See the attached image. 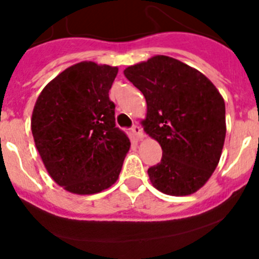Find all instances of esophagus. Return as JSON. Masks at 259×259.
<instances>
[{"label":"esophagus","instance_id":"34e87169","mask_svg":"<svg viewBox=\"0 0 259 259\" xmlns=\"http://www.w3.org/2000/svg\"><path fill=\"white\" fill-rule=\"evenodd\" d=\"M131 132H132V135L135 136V139L141 140L142 137H144V132H142V128L140 127L139 124H135L134 127L131 128Z\"/></svg>","mask_w":259,"mask_h":259}]
</instances>
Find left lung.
<instances>
[{"mask_svg":"<svg viewBox=\"0 0 259 259\" xmlns=\"http://www.w3.org/2000/svg\"><path fill=\"white\" fill-rule=\"evenodd\" d=\"M123 73L145 96L148 113L142 125L162 146L160 163L148 169L151 184L167 195L194 194L221 158L224 97L199 70L169 56H153Z\"/></svg>","mask_w":259,"mask_h":259,"instance_id":"obj_1","label":"left lung"}]
</instances>
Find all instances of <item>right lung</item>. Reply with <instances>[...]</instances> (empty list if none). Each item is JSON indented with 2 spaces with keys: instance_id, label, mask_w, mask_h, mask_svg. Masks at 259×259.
I'll use <instances>...</instances> for the list:
<instances>
[{
  "instance_id": "obj_1",
  "label": "right lung",
  "mask_w": 259,
  "mask_h": 259,
  "mask_svg": "<svg viewBox=\"0 0 259 259\" xmlns=\"http://www.w3.org/2000/svg\"><path fill=\"white\" fill-rule=\"evenodd\" d=\"M117 73V66L94 61L74 64L35 101V148L52 180L69 193H100L119 177L131 142L115 127V105L109 99Z\"/></svg>"
}]
</instances>
